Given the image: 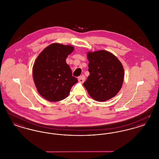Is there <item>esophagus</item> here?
<instances>
[{"instance_id":"1","label":"esophagus","mask_w":159,"mask_h":159,"mask_svg":"<svg viewBox=\"0 0 159 159\" xmlns=\"http://www.w3.org/2000/svg\"><path fill=\"white\" fill-rule=\"evenodd\" d=\"M84 80H85V78H84V76L83 75L82 76H79L78 77V80L80 83H83L84 82Z\"/></svg>"}]
</instances>
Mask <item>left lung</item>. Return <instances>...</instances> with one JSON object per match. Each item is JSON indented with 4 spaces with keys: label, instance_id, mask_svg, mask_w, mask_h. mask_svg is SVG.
Instances as JSON below:
<instances>
[{
    "label": "left lung",
    "instance_id": "8db88e82",
    "mask_svg": "<svg viewBox=\"0 0 159 159\" xmlns=\"http://www.w3.org/2000/svg\"><path fill=\"white\" fill-rule=\"evenodd\" d=\"M90 73L84 86L93 99L102 102L115 97L121 89L124 69L118 58L105 50L87 54Z\"/></svg>",
    "mask_w": 159,
    "mask_h": 159
}]
</instances>
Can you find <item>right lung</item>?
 I'll list each match as a JSON object with an SVG mask.
<instances>
[{"instance_id": "obj_1", "label": "right lung", "mask_w": 159, "mask_h": 159, "mask_svg": "<svg viewBox=\"0 0 159 159\" xmlns=\"http://www.w3.org/2000/svg\"><path fill=\"white\" fill-rule=\"evenodd\" d=\"M74 47L54 43L39 55L33 67L34 82L39 94L51 102L68 97L71 87L78 82L66 60Z\"/></svg>"}]
</instances>
